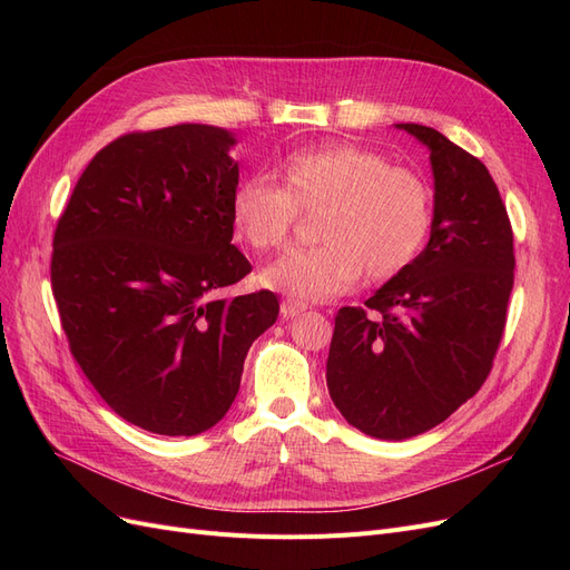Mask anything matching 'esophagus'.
<instances>
[{"instance_id": "obj_1", "label": "esophagus", "mask_w": 570, "mask_h": 570, "mask_svg": "<svg viewBox=\"0 0 570 570\" xmlns=\"http://www.w3.org/2000/svg\"><path fill=\"white\" fill-rule=\"evenodd\" d=\"M304 312H306V306L299 304V302L285 299V302L281 304V316H283V318H297V316H302Z\"/></svg>"}]
</instances>
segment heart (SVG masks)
Returning <instances> with one entry per match:
<instances>
[{"mask_svg":"<svg viewBox=\"0 0 570 570\" xmlns=\"http://www.w3.org/2000/svg\"><path fill=\"white\" fill-rule=\"evenodd\" d=\"M285 187L249 176L233 195L235 233L256 252L287 243L297 209H316L321 243L268 264L258 281L297 302L342 295L366 273L385 283L423 252L433 228V187L406 166H390L381 151L354 142H325L289 154Z\"/></svg>","mask_w":570,"mask_h":570,"instance_id":"heart-1","label":"heart"}]
</instances>
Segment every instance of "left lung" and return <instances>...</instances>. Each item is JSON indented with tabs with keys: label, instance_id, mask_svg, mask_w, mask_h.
<instances>
[{
	"label": "left lung",
	"instance_id": "1",
	"mask_svg": "<svg viewBox=\"0 0 570 570\" xmlns=\"http://www.w3.org/2000/svg\"><path fill=\"white\" fill-rule=\"evenodd\" d=\"M430 151L435 212L425 249L364 308L342 306L327 352L333 404L361 433H428L485 383L513 287V233L485 164L419 124H394Z\"/></svg>",
	"mask_w": 570,
	"mask_h": 570
}]
</instances>
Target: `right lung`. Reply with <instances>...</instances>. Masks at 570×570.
Returning a JSON list of instances; mask_svg holds the SVG:
<instances>
[{
  "mask_svg": "<svg viewBox=\"0 0 570 570\" xmlns=\"http://www.w3.org/2000/svg\"><path fill=\"white\" fill-rule=\"evenodd\" d=\"M235 145L202 124L118 137L55 233L51 289L76 361L120 419L157 435L226 416L252 342L281 312L268 289L216 297L252 271L233 245Z\"/></svg>",
  "mask_w": 570,
  "mask_h": 570,
  "instance_id": "obj_1",
  "label": "right lung"
}]
</instances>
